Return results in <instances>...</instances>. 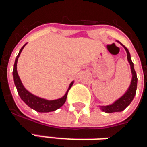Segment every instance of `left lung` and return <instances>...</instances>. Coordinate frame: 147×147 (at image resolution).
<instances>
[{"label": "left lung", "instance_id": "left-lung-1", "mask_svg": "<svg viewBox=\"0 0 147 147\" xmlns=\"http://www.w3.org/2000/svg\"><path fill=\"white\" fill-rule=\"evenodd\" d=\"M123 47L127 52V61L131 65V73H132V80H131V83L129 88L127 90V91L125 93L124 95L122 96L120 98L118 99L112 105H107V106H101L102 111H104L105 113H115V112H121L123 109H125L130 105V103L132 102L133 98L136 95V89H137V80H138V79H137L136 71L134 69V64H133L131 59V56H130L128 49L124 45H123Z\"/></svg>", "mask_w": 147, "mask_h": 147}]
</instances>
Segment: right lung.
I'll use <instances>...</instances> for the list:
<instances>
[{"label":"right lung","mask_w":147,"mask_h":147,"mask_svg":"<svg viewBox=\"0 0 147 147\" xmlns=\"http://www.w3.org/2000/svg\"><path fill=\"white\" fill-rule=\"evenodd\" d=\"M25 45H26V44L21 48L19 54H18V56L16 58V61H15L14 64V68H13V72H12L15 85L16 86L18 94H19V95L21 98V99L29 107L33 109H34L37 112H39V113H49V112L57 110V109L61 108V106L64 105L65 102H66L67 93H68V90H70V88L72 86L73 82L71 83L69 88L67 89V92H66L65 95L63 98L57 99V100H53V101H48V100H45V99L41 98H38L37 96H34L32 94H30L29 91H27V90L24 88V86H23V83L21 82L20 76H19V75L17 73V67H16V66H17L18 58L20 57L21 52H22V50H23V49L24 48Z\"/></svg>","instance_id":"add662e5"}]
</instances>
